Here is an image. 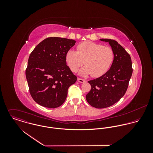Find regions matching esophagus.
Wrapping results in <instances>:
<instances>
[{
  "instance_id": "esophagus-1",
  "label": "esophagus",
  "mask_w": 153,
  "mask_h": 153,
  "mask_svg": "<svg viewBox=\"0 0 153 153\" xmlns=\"http://www.w3.org/2000/svg\"><path fill=\"white\" fill-rule=\"evenodd\" d=\"M78 81L79 82H80V83H84V82H86V81H85V79H82V78H78Z\"/></svg>"
}]
</instances>
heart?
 <instances>
[{"label": "heart", "instance_id": "1", "mask_svg": "<svg viewBox=\"0 0 153 153\" xmlns=\"http://www.w3.org/2000/svg\"><path fill=\"white\" fill-rule=\"evenodd\" d=\"M114 59L112 49L101 44L86 41L77 46V51L70 49L66 53V61L72 72H76L84 63L86 65L80 69L79 74L100 77L105 74Z\"/></svg>", "mask_w": 153, "mask_h": 153}]
</instances>
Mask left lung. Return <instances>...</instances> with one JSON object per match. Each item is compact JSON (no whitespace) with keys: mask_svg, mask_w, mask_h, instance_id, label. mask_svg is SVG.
Masks as SVG:
<instances>
[{"mask_svg":"<svg viewBox=\"0 0 153 153\" xmlns=\"http://www.w3.org/2000/svg\"><path fill=\"white\" fill-rule=\"evenodd\" d=\"M100 41L109 43L114 52V59L105 74L88 81L91 89L86 100L96 108H107L118 102L126 94L132 74L131 57L125 49L111 39Z\"/></svg>","mask_w":153,"mask_h":153,"instance_id":"1","label":"left lung"}]
</instances>
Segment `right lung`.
Listing matches in <instances>:
<instances>
[{
	"instance_id": "add662e5",
	"label": "right lung",
	"mask_w": 153,
	"mask_h": 153,
	"mask_svg": "<svg viewBox=\"0 0 153 153\" xmlns=\"http://www.w3.org/2000/svg\"><path fill=\"white\" fill-rule=\"evenodd\" d=\"M75 42L66 38H48L31 52L26 77L32 98L40 105L59 107L65 101L68 88L76 81L66 62V53Z\"/></svg>"
}]
</instances>
